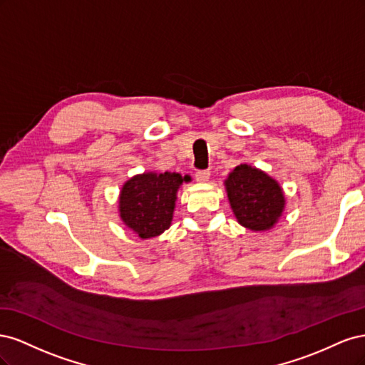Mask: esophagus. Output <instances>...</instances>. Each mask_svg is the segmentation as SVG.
Wrapping results in <instances>:
<instances>
[{"label":"esophagus","instance_id":"34e87169","mask_svg":"<svg viewBox=\"0 0 365 365\" xmlns=\"http://www.w3.org/2000/svg\"><path fill=\"white\" fill-rule=\"evenodd\" d=\"M210 170H197L196 173H195V178H196V181H200V182H207L208 180H210Z\"/></svg>","mask_w":365,"mask_h":365}]
</instances>
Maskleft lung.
Wrapping results in <instances>:
<instances>
[{
  "label": "left lung",
  "instance_id": "left-lung-1",
  "mask_svg": "<svg viewBox=\"0 0 365 365\" xmlns=\"http://www.w3.org/2000/svg\"><path fill=\"white\" fill-rule=\"evenodd\" d=\"M224 184L231 210L242 227L267 231L277 224L284 210V195L268 173L240 164Z\"/></svg>",
  "mask_w": 365,
  "mask_h": 365
}]
</instances>
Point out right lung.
<instances>
[{
    "instance_id": "1",
    "label": "right lung",
    "mask_w": 365,
    "mask_h": 365,
    "mask_svg": "<svg viewBox=\"0 0 365 365\" xmlns=\"http://www.w3.org/2000/svg\"><path fill=\"white\" fill-rule=\"evenodd\" d=\"M190 176L145 172L132 176L121 187L118 212L123 224L141 239L157 237L170 227L176 192Z\"/></svg>"
}]
</instances>
